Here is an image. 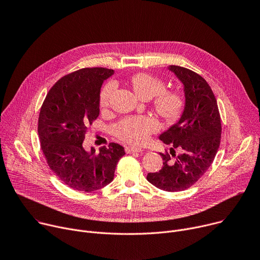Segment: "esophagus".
Here are the masks:
<instances>
[{
    "label": "esophagus",
    "instance_id": "1",
    "mask_svg": "<svg viewBox=\"0 0 260 260\" xmlns=\"http://www.w3.org/2000/svg\"><path fill=\"white\" fill-rule=\"evenodd\" d=\"M142 148L135 147V146H126L125 147V152L126 153H134V152H141Z\"/></svg>",
    "mask_w": 260,
    "mask_h": 260
}]
</instances>
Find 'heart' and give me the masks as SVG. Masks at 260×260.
<instances>
[{"label":"heart","instance_id":"obj_1","mask_svg":"<svg viewBox=\"0 0 260 260\" xmlns=\"http://www.w3.org/2000/svg\"><path fill=\"white\" fill-rule=\"evenodd\" d=\"M134 91L144 100L153 98V107L156 113L166 121L174 122L182 115L186 98L184 92L176 87L165 88L164 79L150 73H137L129 79ZM116 89V82L108 81L100 92V107L105 109L111 104ZM159 129V122L149 115H135L120 119L112 126V133L118 139L132 143L143 144L152 134Z\"/></svg>","mask_w":260,"mask_h":260}]
</instances>
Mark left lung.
<instances>
[{"instance_id": "left-lung-1", "label": "left lung", "mask_w": 260, "mask_h": 260, "mask_svg": "<svg viewBox=\"0 0 260 260\" xmlns=\"http://www.w3.org/2000/svg\"><path fill=\"white\" fill-rule=\"evenodd\" d=\"M170 70L184 84L186 105L180 120L160 135L159 140L171 149L160 153L161 170L148 174L147 180L175 192L191 187L213 164L221 140V118L216 98L201 75L180 66Z\"/></svg>"}]
</instances>
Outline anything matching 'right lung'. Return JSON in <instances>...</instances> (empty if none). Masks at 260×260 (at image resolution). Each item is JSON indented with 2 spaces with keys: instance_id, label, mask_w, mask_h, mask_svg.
I'll list each match as a JSON object with an SVG mask.
<instances>
[{
  "instance_id": "right-lung-1",
  "label": "right lung",
  "mask_w": 260,
  "mask_h": 260,
  "mask_svg": "<svg viewBox=\"0 0 260 260\" xmlns=\"http://www.w3.org/2000/svg\"><path fill=\"white\" fill-rule=\"evenodd\" d=\"M114 71L83 68L61 77L48 91L39 114L41 149L50 170L72 189L91 192L112 182L124 148L116 143L100 152L83 148L88 126L100 114V92Z\"/></svg>"
}]
</instances>
